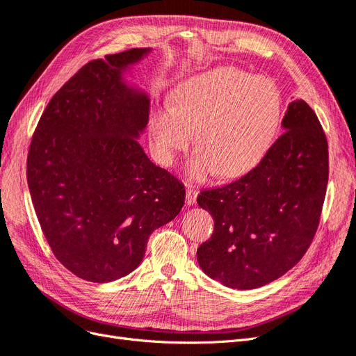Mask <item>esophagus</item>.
Masks as SVG:
<instances>
[{"label":"esophagus","instance_id":"1","mask_svg":"<svg viewBox=\"0 0 356 356\" xmlns=\"http://www.w3.org/2000/svg\"><path fill=\"white\" fill-rule=\"evenodd\" d=\"M197 190L195 188H193V187H190V186H187V188H186V203L187 204H194L195 203V199H197Z\"/></svg>","mask_w":356,"mask_h":356}]
</instances>
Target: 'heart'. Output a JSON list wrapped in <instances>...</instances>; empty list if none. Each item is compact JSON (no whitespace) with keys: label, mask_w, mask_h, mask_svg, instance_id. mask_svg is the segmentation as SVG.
Wrapping results in <instances>:
<instances>
[{"label":"heart","mask_w":356,"mask_h":356,"mask_svg":"<svg viewBox=\"0 0 356 356\" xmlns=\"http://www.w3.org/2000/svg\"><path fill=\"white\" fill-rule=\"evenodd\" d=\"M283 99L266 78L234 67H218L184 81L170 107L152 120L154 152L163 165L174 162L195 131V147L187 162L191 179L219 172L240 177L259 163L278 131Z\"/></svg>","instance_id":"obj_1"}]
</instances>
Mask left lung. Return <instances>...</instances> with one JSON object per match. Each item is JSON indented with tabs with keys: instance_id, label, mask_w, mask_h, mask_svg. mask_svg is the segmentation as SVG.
I'll return each mask as SVG.
<instances>
[{
	"instance_id": "left-lung-1",
	"label": "left lung",
	"mask_w": 356,
	"mask_h": 356,
	"mask_svg": "<svg viewBox=\"0 0 356 356\" xmlns=\"http://www.w3.org/2000/svg\"><path fill=\"white\" fill-rule=\"evenodd\" d=\"M281 128L283 136L246 175L197 197L215 220L197 262L229 289H257L284 275L308 250L320 222L328 181L325 134L302 99L289 104Z\"/></svg>"
}]
</instances>
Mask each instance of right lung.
Segmentation results:
<instances>
[{
  "label": "right lung",
  "instance_id": "add662e5",
  "mask_svg": "<svg viewBox=\"0 0 356 356\" xmlns=\"http://www.w3.org/2000/svg\"><path fill=\"white\" fill-rule=\"evenodd\" d=\"M152 48L92 60L48 103L28 154V186L58 262L91 283L128 275L152 232L170 222L186 188L156 166L138 138L149 94L125 76Z\"/></svg>",
  "mask_w": 356,
  "mask_h": 356
}]
</instances>
